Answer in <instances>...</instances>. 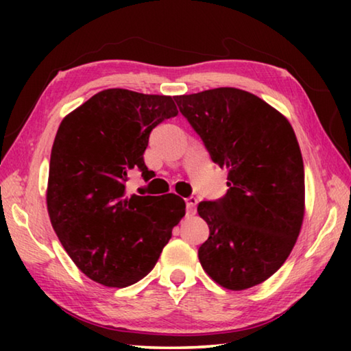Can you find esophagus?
Listing matches in <instances>:
<instances>
[{
	"label": "esophagus",
	"mask_w": 351,
	"mask_h": 351,
	"mask_svg": "<svg viewBox=\"0 0 351 351\" xmlns=\"http://www.w3.org/2000/svg\"><path fill=\"white\" fill-rule=\"evenodd\" d=\"M197 204H198V199L195 198V197H189L187 199H186V207H187V213H193L197 212Z\"/></svg>",
	"instance_id": "obj_1"
}]
</instances>
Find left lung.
I'll return each instance as SVG.
<instances>
[{
  "instance_id": "1",
  "label": "left lung",
  "mask_w": 351,
  "mask_h": 351,
  "mask_svg": "<svg viewBox=\"0 0 351 351\" xmlns=\"http://www.w3.org/2000/svg\"><path fill=\"white\" fill-rule=\"evenodd\" d=\"M175 100L212 161L228 169V193L198 204L210 232L199 263L223 288L255 287L285 263L304 221L305 171L294 130L265 100L237 88Z\"/></svg>"
}]
</instances>
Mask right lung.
Wrapping results in <instances>:
<instances>
[{
  "instance_id": "obj_1",
  "label": "right lung",
  "mask_w": 351,
  "mask_h": 351,
  "mask_svg": "<svg viewBox=\"0 0 351 351\" xmlns=\"http://www.w3.org/2000/svg\"><path fill=\"white\" fill-rule=\"evenodd\" d=\"M178 114L170 96L104 90L63 119L51 152L46 203L64 251L91 280L125 288L150 272L171 229L186 215L175 193L125 192L128 173L147 169L152 130Z\"/></svg>"
}]
</instances>
